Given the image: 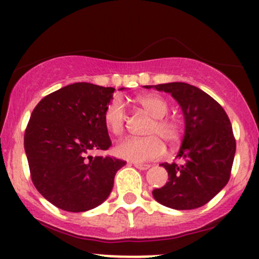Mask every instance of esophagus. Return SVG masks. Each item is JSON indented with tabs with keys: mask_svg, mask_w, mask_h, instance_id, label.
<instances>
[{
	"mask_svg": "<svg viewBox=\"0 0 259 259\" xmlns=\"http://www.w3.org/2000/svg\"><path fill=\"white\" fill-rule=\"evenodd\" d=\"M134 167L140 169V170H147L151 165L150 164H142V163H134Z\"/></svg>",
	"mask_w": 259,
	"mask_h": 259,
	"instance_id": "obj_1",
	"label": "esophagus"
}]
</instances>
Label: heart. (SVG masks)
I'll use <instances>...</instances> for the list:
<instances>
[{
    "label": "heart",
    "mask_w": 259,
    "mask_h": 259,
    "mask_svg": "<svg viewBox=\"0 0 259 259\" xmlns=\"http://www.w3.org/2000/svg\"><path fill=\"white\" fill-rule=\"evenodd\" d=\"M138 103L145 112L153 118L146 134L148 138H129L120 141L114 148V153L120 158L133 162H145L162 157L165 152L164 142L175 146L181 141L184 125L180 120L167 117L169 103L159 95H142ZM103 121L109 133L114 136L123 135L127 124V111L125 103L119 97H115L103 112Z\"/></svg>",
    "instance_id": "obj_1"
}]
</instances>
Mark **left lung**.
<instances>
[{
	"label": "left lung",
	"mask_w": 259,
	"mask_h": 259,
	"mask_svg": "<svg viewBox=\"0 0 259 259\" xmlns=\"http://www.w3.org/2000/svg\"><path fill=\"white\" fill-rule=\"evenodd\" d=\"M169 92L185 118V134L177 158L162 163L169 181L154 189L153 197L163 206L185 210L202 207L228 184L236 141L228 114L214 99L186 82L146 85Z\"/></svg>",
	"instance_id": "obj_1"
}]
</instances>
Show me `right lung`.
<instances>
[{"label": "right lung", "mask_w": 259, "mask_h": 259, "mask_svg": "<svg viewBox=\"0 0 259 259\" xmlns=\"http://www.w3.org/2000/svg\"><path fill=\"white\" fill-rule=\"evenodd\" d=\"M114 90L75 82L47 95L31 113L24 135L31 180L61 209L85 212L100 206L125 165L114 157L89 156L112 145L103 112Z\"/></svg>", "instance_id": "add662e5"}]
</instances>
